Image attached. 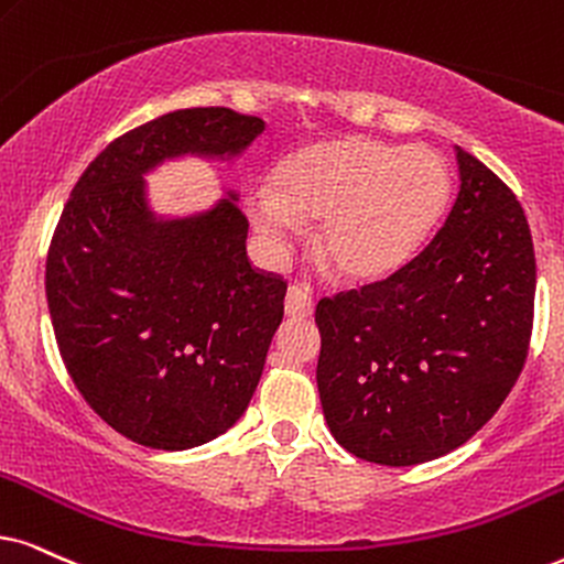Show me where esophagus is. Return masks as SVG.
<instances>
[{
  "label": "esophagus",
  "instance_id": "esophagus-1",
  "mask_svg": "<svg viewBox=\"0 0 564 564\" xmlns=\"http://www.w3.org/2000/svg\"><path fill=\"white\" fill-rule=\"evenodd\" d=\"M312 312H315V299H312V291L306 286H289L286 291V315L289 317H312Z\"/></svg>",
  "mask_w": 564,
  "mask_h": 564
}]
</instances>
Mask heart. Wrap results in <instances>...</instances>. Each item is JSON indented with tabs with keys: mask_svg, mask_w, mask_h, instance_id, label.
I'll return each instance as SVG.
<instances>
[{
	"mask_svg": "<svg viewBox=\"0 0 564 564\" xmlns=\"http://www.w3.org/2000/svg\"><path fill=\"white\" fill-rule=\"evenodd\" d=\"M451 199V171L426 145L344 138L304 148L278 169L275 189L247 197L254 229L283 245L323 218L319 252L351 281L401 270L430 239Z\"/></svg>",
	"mask_w": 564,
	"mask_h": 564,
	"instance_id": "heart-1",
	"label": "heart"
}]
</instances>
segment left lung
I'll return each mask as SVG.
<instances>
[{
	"label": "left lung",
	"instance_id": "1",
	"mask_svg": "<svg viewBox=\"0 0 564 564\" xmlns=\"http://www.w3.org/2000/svg\"><path fill=\"white\" fill-rule=\"evenodd\" d=\"M455 151L460 189L430 245L315 312L325 422L348 453L380 466H416L471 440L529 356V220L495 171Z\"/></svg>",
	"mask_w": 564,
	"mask_h": 564
}]
</instances>
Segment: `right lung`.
I'll list each match as a JSON object with an SVG mask.
<instances>
[{
    "mask_svg": "<svg viewBox=\"0 0 564 564\" xmlns=\"http://www.w3.org/2000/svg\"><path fill=\"white\" fill-rule=\"evenodd\" d=\"M265 122L226 106L182 109L104 148L64 205L46 258L62 361L111 430L187 451L231 430L283 319L286 281L252 268L237 195L155 218L142 176L184 153L239 155Z\"/></svg>",
    "mask_w": 564,
    "mask_h": 564,
    "instance_id": "1",
    "label": "right lung"
}]
</instances>
